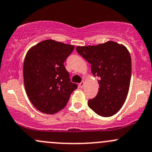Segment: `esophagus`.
<instances>
[{
  "label": "esophagus",
  "mask_w": 152,
  "mask_h": 152,
  "mask_svg": "<svg viewBox=\"0 0 152 152\" xmlns=\"http://www.w3.org/2000/svg\"><path fill=\"white\" fill-rule=\"evenodd\" d=\"M79 87H80V88H83L84 87H85V82H84V81H82V82H81L80 84H79Z\"/></svg>",
  "instance_id": "esophagus-1"
}]
</instances>
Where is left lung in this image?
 Instances as JSON below:
<instances>
[{
    "mask_svg": "<svg viewBox=\"0 0 152 152\" xmlns=\"http://www.w3.org/2000/svg\"><path fill=\"white\" fill-rule=\"evenodd\" d=\"M76 51L91 65L99 78L100 88L88 106L96 114L110 117L117 113L126 99L132 75V59L126 48L113 41L90 46H78Z\"/></svg>",
    "mask_w": 152,
    "mask_h": 152,
    "instance_id": "8db88e82",
    "label": "left lung"
}]
</instances>
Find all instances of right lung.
<instances>
[{
	"instance_id": "right-lung-1",
	"label": "right lung",
	"mask_w": 152,
	"mask_h": 152,
	"mask_svg": "<svg viewBox=\"0 0 152 152\" xmlns=\"http://www.w3.org/2000/svg\"><path fill=\"white\" fill-rule=\"evenodd\" d=\"M73 49V45L47 39L27 52L23 64L26 91L32 104L42 113L60 111L77 88L64 65Z\"/></svg>"
}]
</instances>
